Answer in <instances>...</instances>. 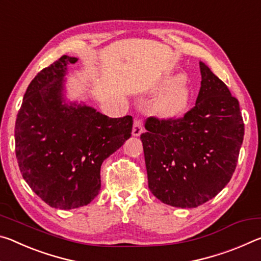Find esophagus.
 Here are the masks:
<instances>
[{"mask_svg":"<svg viewBox=\"0 0 261 261\" xmlns=\"http://www.w3.org/2000/svg\"><path fill=\"white\" fill-rule=\"evenodd\" d=\"M141 132H143V121L141 120H135L134 122V127H132V135L138 137L141 135Z\"/></svg>","mask_w":261,"mask_h":261,"instance_id":"1","label":"esophagus"}]
</instances>
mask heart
I'll list each match as a JSON object with an SVG mask.
<instances>
[{
  "label": "heart",
  "mask_w": 261,
  "mask_h": 261,
  "mask_svg": "<svg viewBox=\"0 0 261 261\" xmlns=\"http://www.w3.org/2000/svg\"><path fill=\"white\" fill-rule=\"evenodd\" d=\"M160 90L166 91L156 100V113L166 118L182 116L190 103V88L183 82V76L166 78Z\"/></svg>",
  "instance_id": "obj_1"
}]
</instances>
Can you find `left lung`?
<instances>
[{
    "label": "left lung",
    "mask_w": 261,
    "mask_h": 261,
    "mask_svg": "<svg viewBox=\"0 0 261 261\" xmlns=\"http://www.w3.org/2000/svg\"><path fill=\"white\" fill-rule=\"evenodd\" d=\"M194 107L178 118L151 116L141 134L148 188L167 205L193 208L231 179L244 137L238 100L200 62Z\"/></svg>",
    "instance_id": "1"
}]
</instances>
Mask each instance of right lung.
<instances>
[{"label": "right lung", "instance_id": "right-lung-1", "mask_svg": "<svg viewBox=\"0 0 261 261\" xmlns=\"http://www.w3.org/2000/svg\"><path fill=\"white\" fill-rule=\"evenodd\" d=\"M63 55L42 69L26 90L15 125L16 158L30 188L51 207L71 210L98 196L102 162L131 137L134 120L110 118L62 98Z\"/></svg>", "mask_w": 261, "mask_h": 261}]
</instances>
